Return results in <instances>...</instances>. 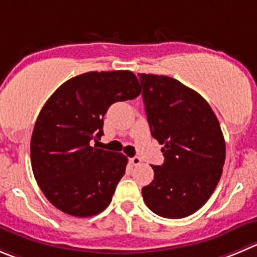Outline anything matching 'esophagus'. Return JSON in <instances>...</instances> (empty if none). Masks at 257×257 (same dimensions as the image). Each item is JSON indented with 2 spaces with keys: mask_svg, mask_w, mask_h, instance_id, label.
<instances>
[{
  "mask_svg": "<svg viewBox=\"0 0 257 257\" xmlns=\"http://www.w3.org/2000/svg\"><path fill=\"white\" fill-rule=\"evenodd\" d=\"M130 161L133 165H135V167H138V165H140L141 164V159L139 158V156H134V158L130 159Z\"/></svg>",
  "mask_w": 257,
  "mask_h": 257,
  "instance_id": "obj_1",
  "label": "esophagus"
}]
</instances>
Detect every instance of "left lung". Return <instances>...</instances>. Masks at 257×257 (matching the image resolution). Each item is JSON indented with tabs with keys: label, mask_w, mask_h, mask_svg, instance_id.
<instances>
[{
	"label": "left lung",
	"mask_w": 257,
	"mask_h": 257,
	"mask_svg": "<svg viewBox=\"0 0 257 257\" xmlns=\"http://www.w3.org/2000/svg\"><path fill=\"white\" fill-rule=\"evenodd\" d=\"M151 135L165 161L153 165L154 180L143 188L146 206L165 218H184L216 189L226 144L216 114L203 97L167 75L139 74Z\"/></svg>",
	"instance_id": "obj_1"
}]
</instances>
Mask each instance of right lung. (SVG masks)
<instances>
[{"mask_svg": "<svg viewBox=\"0 0 257 257\" xmlns=\"http://www.w3.org/2000/svg\"><path fill=\"white\" fill-rule=\"evenodd\" d=\"M141 93L130 70L89 72L60 85L46 101L30 143L34 177L54 207L74 217L101 213L123 177L127 158L92 148L114 102Z\"/></svg>", "mask_w": 257, "mask_h": 257, "instance_id": "1", "label": "right lung"}]
</instances>
